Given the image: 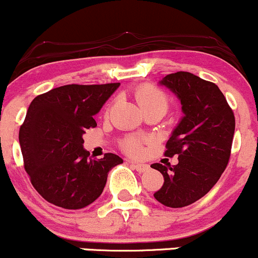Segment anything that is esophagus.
Instances as JSON below:
<instances>
[{"label": "esophagus", "instance_id": "esophagus-1", "mask_svg": "<svg viewBox=\"0 0 258 258\" xmlns=\"http://www.w3.org/2000/svg\"><path fill=\"white\" fill-rule=\"evenodd\" d=\"M129 164L139 172H144L149 169V165H147V164H137V163H134V161H129Z\"/></svg>", "mask_w": 258, "mask_h": 258}]
</instances>
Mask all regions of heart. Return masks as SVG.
<instances>
[{
  "label": "heart",
  "mask_w": 258,
  "mask_h": 258,
  "mask_svg": "<svg viewBox=\"0 0 258 258\" xmlns=\"http://www.w3.org/2000/svg\"><path fill=\"white\" fill-rule=\"evenodd\" d=\"M135 99L142 110L150 107H161L166 109L168 100L161 90L153 86H142L134 93ZM143 140L138 137H129L123 142V149L130 155H139L142 153Z\"/></svg>",
  "instance_id": "b5f03b06"
}]
</instances>
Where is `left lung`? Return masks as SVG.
<instances>
[{
  "instance_id": "1",
  "label": "left lung",
  "mask_w": 258,
  "mask_h": 258,
  "mask_svg": "<svg viewBox=\"0 0 258 258\" xmlns=\"http://www.w3.org/2000/svg\"><path fill=\"white\" fill-rule=\"evenodd\" d=\"M159 84L176 95L184 115L166 143L165 155L179 156L177 165H151L164 176L154 198L168 208H184L205 196L226 169L235 115L219 87L195 74H168Z\"/></svg>"
}]
</instances>
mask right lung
I'll use <instances>...</instances> for the list:
<instances>
[{
    "label": "right lung",
    "instance_id": "obj_1",
    "mask_svg": "<svg viewBox=\"0 0 258 258\" xmlns=\"http://www.w3.org/2000/svg\"><path fill=\"white\" fill-rule=\"evenodd\" d=\"M120 83L68 84L37 95L20 128L25 169L39 195L59 208L83 209L104 190L108 174L123 163L115 154L92 160L86 130Z\"/></svg>",
    "mask_w": 258,
    "mask_h": 258
}]
</instances>
